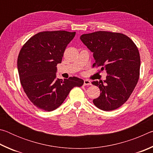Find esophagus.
Segmentation results:
<instances>
[{
  "mask_svg": "<svg viewBox=\"0 0 153 153\" xmlns=\"http://www.w3.org/2000/svg\"><path fill=\"white\" fill-rule=\"evenodd\" d=\"M84 86H90V85H91V82H90V80H88V79L84 80Z\"/></svg>",
  "mask_w": 153,
  "mask_h": 153,
  "instance_id": "1",
  "label": "esophagus"
}]
</instances>
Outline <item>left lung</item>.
<instances>
[{"label":"left lung","instance_id":"1","mask_svg":"<svg viewBox=\"0 0 153 153\" xmlns=\"http://www.w3.org/2000/svg\"><path fill=\"white\" fill-rule=\"evenodd\" d=\"M80 39L93 53L92 67L105 71L106 79L94 81L101 93L93 100L96 107L109 111L123 105L130 97L140 76V57L134 42L125 34L98 31L86 33Z\"/></svg>","mask_w":153,"mask_h":153}]
</instances>
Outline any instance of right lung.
I'll return each mask as SVG.
<instances>
[{"mask_svg":"<svg viewBox=\"0 0 153 153\" xmlns=\"http://www.w3.org/2000/svg\"><path fill=\"white\" fill-rule=\"evenodd\" d=\"M76 35L67 31H45L31 37L20 50L17 69L21 84L29 100L41 110L57 108L70 90L84 84L76 77L56 78V65Z\"/></svg>","mask_w":153,"mask_h":153,"instance_id":"add662e5","label":"right lung"}]
</instances>
